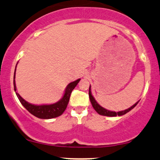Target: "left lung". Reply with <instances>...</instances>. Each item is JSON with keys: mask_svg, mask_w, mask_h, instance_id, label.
<instances>
[{"mask_svg": "<svg viewBox=\"0 0 160 160\" xmlns=\"http://www.w3.org/2000/svg\"><path fill=\"white\" fill-rule=\"evenodd\" d=\"M89 98H90V100H91V103L92 104V107H94V109L96 110V112H98V114L100 115H102V116H122V115H125L126 114L127 112H129L130 110H132V109L134 108V107H135L136 105L138 103V101L137 103H134L132 107H131L130 108L125 109V110H122V111H119V112H113V111H109V110H107V109H104L103 107H102L101 106H100L99 104L97 103V101L95 100V99L94 98V97L92 96V94H91V86L89 87Z\"/></svg>", "mask_w": 160, "mask_h": 160, "instance_id": "obj_1", "label": "left lung"}]
</instances>
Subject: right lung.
Wrapping results in <instances>:
<instances>
[{
  "label": "right lung",
  "instance_id": "right-lung-1",
  "mask_svg": "<svg viewBox=\"0 0 160 160\" xmlns=\"http://www.w3.org/2000/svg\"><path fill=\"white\" fill-rule=\"evenodd\" d=\"M17 68V66H16ZM15 73H16V69L15 72H14L13 76V86H14V91H16V94H17L18 99L19 100L20 103H22L23 107L26 108L30 113L33 115V116H36V117L39 118V119H53V118L58 117L63 113L67 107L68 103L69 101V98L72 90L75 88V86L79 82V79H77L75 82H71L69 85H67L66 88L65 90V93H64L63 97L62 99L59 100L57 103L50 104V105H33L28 102H26L23 98H21V96L17 92V87H16L15 83Z\"/></svg>",
  "mask_w": 160,
  "mask_h": 160
}]
</instances>
